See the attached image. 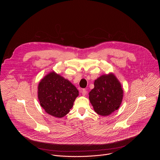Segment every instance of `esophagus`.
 <instances>
[{
	"label": "esophagus",
	"mask_w": 160,
	"mask_h": 160,
	"mask_svg": "<svg viewBox=\"0 0 160 160\" xmlns=\"http://www.w3.org/2000/svg\"><path fill=\"white\" fill-rule=\"evenodd\" d=\"M81 93H82V95L83 96H85V95L87 94V91H86V89H82V90L81 91Z\"/></svg>",
	"instance_id": "esophagus-1"
}]
</instances>
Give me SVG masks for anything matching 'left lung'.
<instances>
[{
  "label": "left lung",
  "mask_w": 160,
  "mask_h": 160,
  "mask_svg": "<svg viewBox=\"0 0 160 160\" xmlns=\"http://www.w3.org/2000/svg\"><path fill=\"white\" fill-rule=\"evenodd\" d=\"M93 84L89 98L94 111L107 116L118 110L123 98V89L114 74H102L95 80Z\"/></svg>",
  "instance_id": "left-lung-1"
}]
</instances>
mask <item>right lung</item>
Instances as JSON below:
<instances>
[{
    "instance_id": "add662e5",
    "label": "right lung",
    "mask_w": 160,
    "mask_h": 160,
    "mask_svg": "<svg viewBox=\"0 0 160 160\" xmlns=\"http://www.w3.org/2000/svg\"><path fill=\"white\" fill-rule=\"evenodd\" d=\"M38 97L47 113L63 118L72 108L79 91L68 79L52 71L40 81Z\"/></svg>"
}]
</instances>
